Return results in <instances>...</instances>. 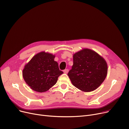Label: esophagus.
I'll return each mask as SVG.
<instances>
[{"label":"esophagus","instance_id":"1","mask_svg":"<svg viewBox=\"0 0 129 129\" xmlns=\"http://www.w3.org/2000/svg\"><path fill=\"white\" fill-rule=\"evenodd\" d=\"M63 72H64V73L67 74V73H68L69 72V70H68V69H65V70H64L63 71Z\"/></svg>","mask_w":129,"mask_h":129}]
</instances>
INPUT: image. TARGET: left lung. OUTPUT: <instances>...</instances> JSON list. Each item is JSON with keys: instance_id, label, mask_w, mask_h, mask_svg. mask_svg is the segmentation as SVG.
I'll use <instances>...</instances> for the list:
<instances>
[{"instance_id": "left-lung-1", "label": "left lung", "mask_w": 129, "mask_h": 129, "mask_svg": "<svg viewBox=\"0 0 129 129\" xmlns=\"http://www.w3.org/2000/svg\"><path fill=\"white\" fill-rule=\"evenodd\" d=\"M107 73L105 60L96 52L84 48L73 55V65L68 76L74 86L88 92L101 85Z\"/></svg>"}]
</instances>
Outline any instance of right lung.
I'll return each instance as SVG.
<instances>
[{
    "label": "right lung",
    "mask_w": 129,
    "mask_h": 129,
    "mask_svg": "<svg viewBox=\"0 0 129 129\" xmlns=\"http://www.w3.org/2000/svg\"><path fill=\"white\" fill-rule=\"evenodd\" d=\"M55 55L42 52L37 54L24 67L23 76L33 90L44 92L56 83L58 77L63 73L59 70Z\"/></svg>",
    "instance_id": "right-lung-1"
}]
</instances>
